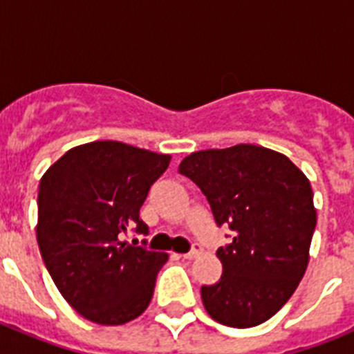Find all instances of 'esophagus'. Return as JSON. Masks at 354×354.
I'll use <instances>...</instances> for the list:
<instances>
[{
  "instance_id": "1",
  "label": "esophagus",
  "mask_w": 354,
  "mask_h": 354,
  "mask_svg": "<svg viewBox=\"0 0 354 354\" xmlns=\"http://www.w3.org/2000/svg\"><path fill=\"white\" fill-rule=\"evenodd\" d=\"M202 253V246L198 245V243H193L192 250L187 253H184V259H187V261H192V259H196Z\"/></svg>"
}]
</instances>
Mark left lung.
I'll list each match as a JSON object with an SVG mask.
<instances>
[{
  "instance_id": "8db88e82",
  "label": "left lung",
  "mask_w": 354,
  "mask_h": 354,
  "mask_svg": "<svg viewBox=\"0 0 354 354\" xmlns=\"http://www.w3.org/2000/svg\"><path fill=\"white\" fill-rule=\"evenodd\" d=\"M179 174L204 193L216 225L232 232L216 252L221 278L200 289L205 310L225 326L264 323L292 296L308 264L317 220L310 183L289 158L248 143L193 152Z\"/></svg>"
}]
</instances>
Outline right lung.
I'll use <instances>...</instances> for the list:
<instances>
[{
	"label": "right lung",
	"instance_id": "obj_1",
	"mask_svg": "<svg viewBox=\"0 0 354 354\" xmlns=\"http://www.w3.org/2000/svg\"><path fill=\"white\" fill-rule=\"evenodd\" d=\"M170 156L120 142L74 147L39 184L37 241L68 305L97 324L129 323L145 312L167 253L124 241L149 234L140 207Z\"/></svg>",
	"mask_w": 354,
	"mask_h": 354
}]
</instances>
